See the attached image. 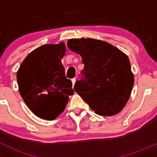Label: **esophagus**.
I'll list each match as a JSON object with an SVG mask.
<instances>
[{"instance_id": "esophagus-1", "label": "esophagus", "mask_w": 157, "mask_h": 157, "mask_svg": "<svg viewBox=\"0 0 157 157\" xmlns=\"http://www.w3.org/2000/svg\"><path fill=\"white\" fill-rule=\"evenodd\" d=\"M71 81H72V84H73V86H74V84H75V83H76V79H75V78L72 79V80H71Z\"/></svg>"}]
</instances>
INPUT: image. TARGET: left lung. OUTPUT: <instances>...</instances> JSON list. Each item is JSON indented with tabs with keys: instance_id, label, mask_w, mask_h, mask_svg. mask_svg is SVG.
I'll use <instances>...</instances> for the list:
<instances>
[{
	"instance_id": "left-lung-1",
	"label": "left lung",
	"mask_w": 157,
	"mask_h": 157,
	"mask_svg": "<svg viewBox=\"0 0 157 157\" xmlns=\"http://www.w3.org/2000/svg\"><path fill=\"white\" fill-rule=\"evenodd\" d=\"M67 47L82 58V79L74 90L96 114L112 116L125 106L134 86L129 58L104 41L74 39Z\"/></svg>"
}]
</instances>
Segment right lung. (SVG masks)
Here are the masks:
<instances>
[{
  "instance_id": "1",
  "label": "right lung",
  "mask_w": 157,
  "mask_h": 157,
  "mask_svg": "<svg viewBox=\"0 0 157 157\" xmlns=\"http://www.w3.org/2000/svg\"><path fill=\"white\" fill-rule=\"evenodd\" d=\"M64 43L44 45L29 53L17 71L20 93L30 110L41 118L53 120L65 109L74 94L61 59Z\"/></svg>"
}]
</instances>
